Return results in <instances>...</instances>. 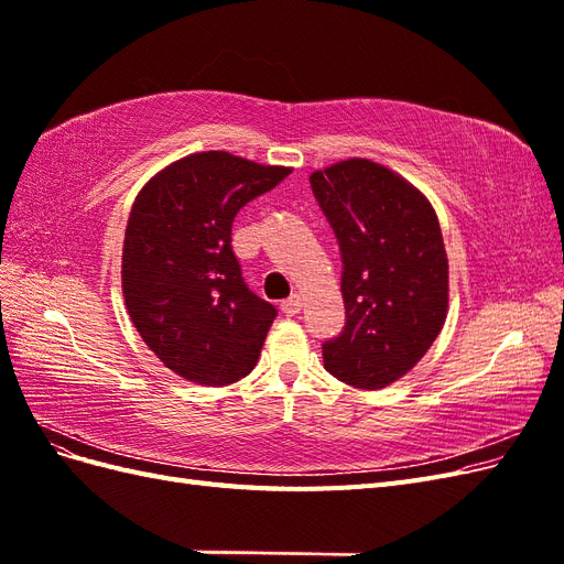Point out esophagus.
<instances>
[{"mask_svg":"<svg viewBox=\"0 0 564 564\" xmlns=\"http://www.w3.org/2000/svg\"><path fill=\"white\" fill-rule=\"evenodd\" d=\"M301 296L299 294H294V296H289L286 301H282V313L286 315V317H294V315H299L301 313Z\"/></svg>","mask_w":564,"mask_h":564,"instance_id":"1","label":"esophagus"}]
</instances>
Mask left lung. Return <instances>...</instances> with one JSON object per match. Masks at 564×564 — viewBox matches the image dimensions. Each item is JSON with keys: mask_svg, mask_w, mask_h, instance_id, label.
<instances>
[{"mask_svg": "<svg viewBox=\"0 0 564 564\" xmlns=\"http://www.w3.org/2000/svg\"><path fill=\"white\" fill-rule=\"evenodd\" d=\"M340 251L346 324L324 340V369L379 390L412 369L447 317L449 265L437 216L414 185L369 160L311 176Z\"/></svg>", "mask_w": 564, "mask_h": 564, "instance_id": "1", "label": "left lung"}]
</instances>
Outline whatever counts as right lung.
I'll list each match as a JSON object with an SVG mask.
<instances>
[{
	"label": "right lung",
	"instance_id": "obj_1",
	"mask_svg": "<svg viewBox=\"0 0 564 564\" xmlns=\"http://www.w3.org/2000/svg\"><path fill=\"white\" fill-rule=\"evenodd\" d=\"M289 174L209 150L166 166L135 197L122 251L127 311L178 377L228 386L256 367L278 308L245 282L232 220Z\"/></svg>",
	"mask_w": 564,
	"mask_h": 564
}]
</instances>
